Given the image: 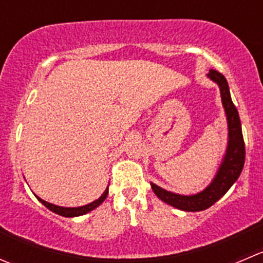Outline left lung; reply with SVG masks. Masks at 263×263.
Wrapping results in <instances>:
<instances>
[{"label": "left lung", "instance_id": "8db88e82", "mask_svg": "<svg viewBox=\"0 0 263 263\" xmlns=\"http://www.w3.org/2000/svg\"><path fill=\"white\" fill-rule=\"evenodd\" d=\"M208 77L220 86L221 99H222L229 123L228 150H226V155L215 180L202 193L189 196L170 193V191L152 183L153 191L159 199L172 207L187 211V212H199V211L207 210L211 205L215 204L238 180L244 167V162H246V145H244L243 132H241L240 118H239L238 109L235 108L233 100H231L228 81L220 72L215 69L210 70Z\"/></svg>", "mask_w": 263, "mask_h": 263}]
</instances>
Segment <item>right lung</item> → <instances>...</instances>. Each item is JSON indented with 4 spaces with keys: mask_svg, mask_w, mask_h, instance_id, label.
<instances>
[{
    "mask_svg": "<svg viewBox=\"0 0 263 263\" xmlns=\"http://www.w3.org/2000/svg\"><path fill=\"white\" fill-rule=\"evenodd\" d=\"M108 196V189H106L105 191H104L103 195L99 198L98 200H95V202L90 203V204L87 205H83V207H77V208H65V207H59V205H55V204H51V203L46 202V200H42L41 198H38L37 199L40 200L41 203H42L43 205H45L46 208H48L50 211H52V212L58 213V215L60 216H64V217H76V216H82L85 215V213L90 212V211L95 210L96 207H99V205L101 204V203L105 200V198Z\"/></svg>",
    "mask_w": 263,
    "mask_h": 263,
    "instance_id": "right-lung-1",
    "label": "right lung"
}]
</instances>
